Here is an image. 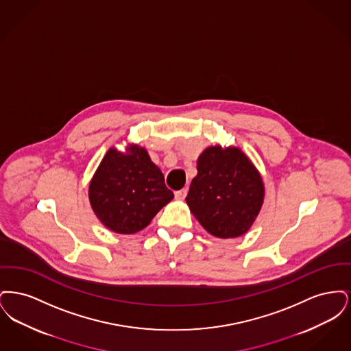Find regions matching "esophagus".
I'll list each match as a JSON object with an SVG mask.
<instances>
[{"instance_id":"34e87169","label":"esophagus","mask_w":351,"mask_h":351,"mask_svg":"<svg viewBox=\"0 0 351 351\" xmlns=\"http://www.w3.org/2000/svg\"><path fill=\"white\" fill-rule=\"evenodd\" d=\"M186 193H188L186 188H185V189H180V191L175 192V197H176V200H184V199H185V196H186Z\"/></svg>"}]
</instances>
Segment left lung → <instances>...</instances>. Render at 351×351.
I'll return each instance as SVG.
<instances>
[{"instance_id":"8db88e82","label":"left lung","mask_w":351,"mask_h":351,"mask_svg":"<svg viewBox=\"0 0 351 351\" xmlns=\"http://www.w3.org/2000/svg\"><path fill=\"white\" fill-rule=\"evenodd\" d=\"M185 201L201 226L229 239L250 230L265 201L259 171L239 147L209 146L197 159Z\"/></svg>"}]
</instances>
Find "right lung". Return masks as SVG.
I'll list each match as a JSON object with an SVG mask.
<instances>
[{
	"instance_id": "right-lung-1",
	"label": "right lung",
	"mask_w": 351,
	"mask_h": 351,
	"mask_svg": "<svg viewBox=\"0 0 351 351\" xmlns=\"http://www.w3.org/2000/svg\"><path fill=\"white\" fill-rule=\"evenodd\" d=\"M89 202L101 223L118 234L141 232L173 199L147 150L136 143L110 147L89 183Z\"/></svg>"
}]
</instances>
